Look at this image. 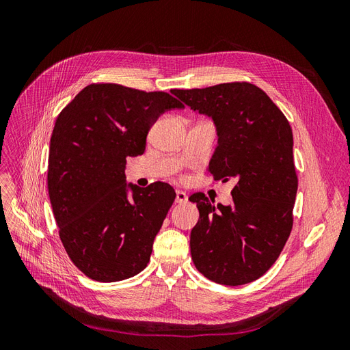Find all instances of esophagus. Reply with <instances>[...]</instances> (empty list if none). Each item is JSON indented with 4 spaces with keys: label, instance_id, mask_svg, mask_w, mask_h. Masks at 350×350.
Wrapping results in <instances>:
<instances>
[{
    "label": "esophagus",
    "instance_id": "obj_1",
    "mask_svg": "<svg viewBox=\"0 0 350 350\" xmlns=\"http://www.w3.org/2000/svg\"><path fill=\"white\" fill-rule=\"evenodd\" d=\"M175 201L179 204H184L188 201V196L185 191H176V197H175Z\"/></svg>",
    "mask_w": 350,
    "mask_h": 350
}]
</instances>
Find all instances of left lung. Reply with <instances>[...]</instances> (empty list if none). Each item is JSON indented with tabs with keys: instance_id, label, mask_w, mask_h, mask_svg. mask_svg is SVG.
<instances>
[{
	"instance_id": "1",
	"label": "left lung",
	"mask_w": 350,
	"mask_h": 350,
	"mask_svg": "<svg viewBox=\"0 0 350 350\" xmlns=\"http://www.w3.org/2000/svg\"><path fill=\"white\" fill-rule=\"evenodd\" d=\"M172 93L213 120L217 147L208 171L224 183L237 181L230 206H215L201 193L189 197L200 211L189 238L196 269L219 284L257 280L280 256L293 225L298 176L291 125L251 83Z\"/></svg>"
}]
</instances>
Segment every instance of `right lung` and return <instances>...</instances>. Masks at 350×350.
I'll list each match as a JSON object with an SVG mask.
<instances>
[{"mask_svg": "<svg viewBox=\"0 0 350 350\" xmlns=\"http://www.w3.org/2000/svg\"><path fill=\"white\" fill-rule=\"evenodd\" d=\"M183 108L165 92L99 83L84 88L58 115L48 193L62 245L88 278L120 282L146 269L176 194L166 183L126 184V157L144 153L159 116Z\"/></svg>", "mask_w": 350, "mask_h": 350, "instance_id": "right-lung-1", "label": "right lung"}]
</instances>
